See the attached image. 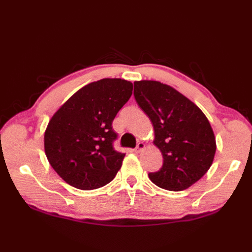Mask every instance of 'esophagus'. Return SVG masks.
<instances>
[{
	"mask_svg": "<svg viewBox=\"0 0 252 252\" xmlns=\"http://www.w3.org/2000/svg\"><path fill=\"white\" fill-rule=\"evenodd\" d=\"M144 148H145V144H144L143 142H140V143H137V145H136L134 151H135L136 153H140V152L143 151Z\"/></svg>",
	"mask_w": 252,
	"mask_h": 252,
	"instance_id": "esophagus-1",
	"label": "esophagus"
}]
</instances>
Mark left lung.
I'll use <instances>...</instances> for the list:
<instances>
[{
    "mask_svg": "<svg viewBox=\"0 0 252 252\" xmlns=\"http://www.w3.org/2000/svg\"><path fill=\"white\" fill-rule=\"evenodd\" d=\"M134 97L151 119L163 163L148 173L154 184L180 191L199 181L211 167L216 137L205 114L183 94L158 81L134 82Z\"/></svg>",
    "mask_w": 252,
    "mask_h": 252,
    "instance_id": "1",
    "label": "left lung"
}]
</instances>
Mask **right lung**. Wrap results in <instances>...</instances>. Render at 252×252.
I'll list each match as a JSON object with an SVG mask.
<instances>
[{"instance_id": "1", "label": "right lung", "mask_w": 252, "mask_h": 252, "mask_svg": "<svg viewBox=\"0 0 252 252\" xmlns=\"http://www.w3.org/2000/svg\"><path fill=\"white\" fill-rule=\"evenodd\" d=\"M132 90L130 81L101 79L80 89L52 117L44 134L45 155L66 183L91 190L115 179L126 154L115 151L112 121Z\"/></svg>"}]
</instances>
